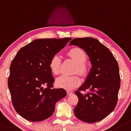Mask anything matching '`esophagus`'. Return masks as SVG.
Here are the masks:
<instances>
[{"instance_id":"obj_1","label":"esophagus","mask_w":131,"mask_h":131,"mask_svg":"<svg viewBox=\"0 0 131 131\" xmlns=\"http://www.w3.org/2000/svg\"><path fill=\"white\" fill-rule=\"evenodd\" d=\"M67 95H71L73 94V92L71 91H67Z\"/></svg>"}]
</instances>
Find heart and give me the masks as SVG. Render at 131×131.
<instances>
[{
  "instance_id": "obj_1",
  "label": "heart",
  "mask_w": 131,
  "mask_h": 131,
  "mask_svg": "<svg viewBox=\"0 0 131 131\" xmlns=\"http://www.w3.org/2000/svg\"><path fill=\"white\" fill-rule=\"evenodd\" d=\"M68 55L76 64V68L74 72L85 75L87 72V68L84 64L86 61V55L84 51L80 48H73L68 51ZM61 57L59 55H54L49 62V68L51 72L55 75L59 74L61 72ZM80 83V78L77 75H61L55 81L57 87L66 89H74L78 86Z\"/></svg>"
}]
</instances>
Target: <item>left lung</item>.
<instances>
[{"label": "left lung", "mask_w": 131, "mask_h": 131, "mask_svg": "<svg viewBox=\"0 0 131 131\" xmlns=\"http://www.w3.org/2000/svg\"><path fill=\"white\" fill-rule=\"evenodd\" d=\"M69 44L83 49L91 63L85 82L75 91L78 102L74 115L86 123L101 121L112 112L117 104L120 88L117 61L108 48L93 38H74ZM87 89L90 93L83 94L82 91Z\"/></svg>", "instance_id": "8db88e82"}]
</instances>
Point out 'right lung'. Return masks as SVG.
<instances>
[{
    "instance_id": "add662e5",
    "label": "right lung",
    "mask_w": 131,
    "mask_h": 131,
    "mask_svg": "<svg viewBox=\"0 0 131 131\" xmlns=\"http://www.w3.org/2000/svg\"><path fill=\"white\" fill-rule=\"evenodd\" d=\"M71 39L35 40L21 48L12 61L8 88L14 108L25 119H46L53 114L57 102L67 96L63 88H53L49 62Z\"/></svg>"
}]
</instances>
